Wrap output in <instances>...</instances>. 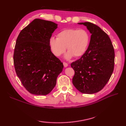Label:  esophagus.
<instances>
[{"mask_svg":"<svg viewBox=\"0 0 126 126\" xmlns=\"http://www.w3.org/2000/svg\"><path fill=\"white\" fill-rule=\"evenodd\" d=\"M63 65H64V67L66 68L68 66V63H66L65 62H63Z\"/></svg>","mask_w":126,"mask_h":126,"instance_id":"obj_1","label":"esophagus"}]
</instances>
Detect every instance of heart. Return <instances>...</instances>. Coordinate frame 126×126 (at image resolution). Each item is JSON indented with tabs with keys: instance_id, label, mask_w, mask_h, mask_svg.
I'll return each mask as SVG.
<instances>
[{
	"instance_id": "b5f03b06",
	"label": "heart",
	"mask_w": 126,
	"mask_h": 126,
	"mask_svg": "<svg viewBox=\"0 0 126 126\" xmlns=\"http://www.w3.org/2000/svg\"><path fill=\"white\" fill-rule=\"evenodd\" d=\"M57 37H50L49 47L53 54L57 57L60 56L66 49L68 51L65 56L66 60L73 56L79 57L83 55L89 43V34L83 29H64L58 33Z\"/></svg>"
}]
</instances>
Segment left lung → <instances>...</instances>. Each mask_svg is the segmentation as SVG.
<instances>
[{"label":"left lung","instance_id":"1","mask_svg":"<svg viewBox=\"0 0 126 126\" xmlns=\"http://www.w3.org/2000/svg\"><path fill=\"white\" fill-rule=\"evenodd\" d=\"M92 34L86 51L71 64L75 71L73 83L79 92L92 94L101 90L114 70L115 53L111 40L106 32L90 22L79 23Z\"/></svg>","mask_w":126,"mask_h":126}]
</instances>
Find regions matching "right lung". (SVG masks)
<instances>
[{
  "label": "right lung",
  "instance_id": "right-lung-1",
  "mask_svg": "<svg viewBox=\"0 0 126 126\" xmlns=\"http://www.w3.org/2000/svg\"><path fill=\"white\" fill-rule=\"evenodd\" d=\"M57 25L35 19L17 37L13 55L15 70L23 86L32 94H49L63 70V63L53 54L49 45Z\"/></svg>",
  "mask_w": 126,
  "mask_h": 126
}]
</instances>
